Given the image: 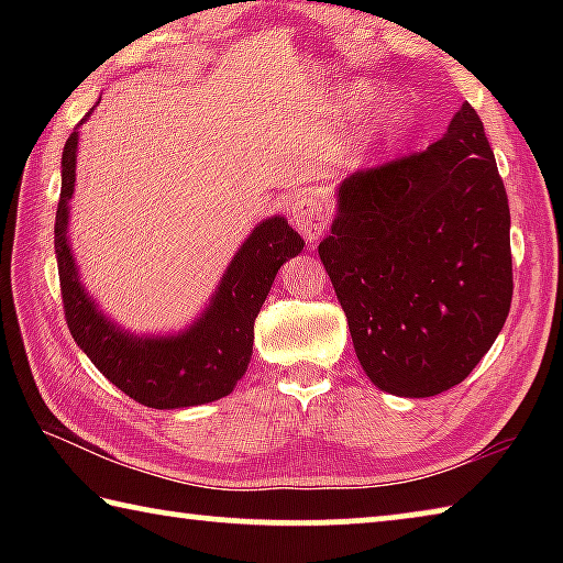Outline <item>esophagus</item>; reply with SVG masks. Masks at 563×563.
Listing matches in <instances>:
<instances>
[{
	"mask_svg": "<svg viewBox=\"0 0 563 563\" xmlns=\"http://www.w3.org/2000/svg\"><path fill=\"white\" fill-rule=\"evenodd\" d=\"M290 221L298 228V233L305 241H318V238L328 231L330 216L318 196L300 194L295 196V201L290 206Z\"/></svg>",
	"mask_w": 563,
	"mask_h": 563,
	"instance_id": "obj_1",
	"label": "esophagus"
}]
</instances>
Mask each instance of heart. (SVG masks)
<instances>
[{
  "mask_svg": "<svg viewBox=\"0 0 563 563\" xmlns=\"http://www.w3.org/2000/svg\"><path fill=\"white\" fill-rule=\"evenodd\" d=\"M373 97H375L373 84H367V81L350 84V87L342 89V93H340L338 111L345 113V117H352V113H357L362 107H365V103H369V99ZM397 117H399V109L393 99L377 103L373 113H369V117L360 123L355 136L350 139V148H355V151L373 148L377 141L389 131V126H393Z\"/></svg>",
  "mask_w": 563,
  "mask_h": 563,
  "instance_id": "heart-1",
  "label": "heart"
}]
</instances>
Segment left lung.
Returning a JSON list of instances; mask_svg holds the SVG:
<instances>
[{"instance_id": "1", "label": "left lung", "mask_w": 563, "mask_h": 563, "mask_svg": "<svg viewBox=\"0 0 563 563\" xmlns=\"http://www.w3.org/2000/svg\"><path fill=\"white\" fill-rule=\"evenodd\" d=\"M318 253L375 387L432 397L460 385L514 288L507 190L470 103L422 154L342 180Z\"/></svg>"}]
</instances>
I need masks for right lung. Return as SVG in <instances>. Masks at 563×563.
Returning <instances> with one entry per match:
<instances>
[{
  "label": "right lung",
  "instance_id": "1",
  "mask_svg": "<svg viewBox=\"0 0 563 563\" xmlns=\"http://www.w3.org/2000/svg\"><path fill=\"white\" fill-rule=\"evenodd\" d=\"M91 113L93 109L81 123ZM79 126L66 139L62 154V196L54 223L64 316L71 338L109 383L146 407L180 409L231 395L251 362L253 325L275 275L302 251L305 241L283 216L265 218L238 247L201 316L190 325L166 335H136L121 328L81 283L69 243Z\"/></svg>",
  "mask_w": 563,
  "mask_h": 563
}]
</instances>
